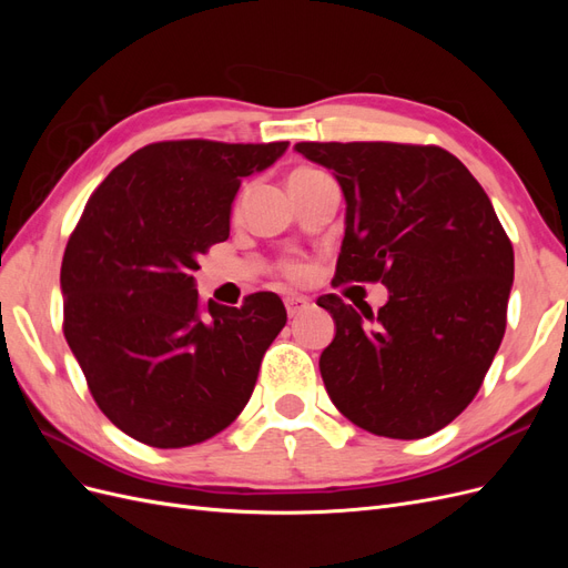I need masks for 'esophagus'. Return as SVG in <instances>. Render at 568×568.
Instances as JSON below:
<instances>
[{
  "label": "esophagus",
  "mask_w": 568,
  "mask_h": 568,
  "mask_svg": "<svg viewBox=\"0 0 568 568\" xmlns=\"http://www.w3.org/2000/svg\"><path fill=\"white\" fill-rule=\"evenodd\" d=\"M284 305H286V315L288 317H298L301 313L307 311V307H311V301L303 298V296H286Z\"/></svg>",
  "instance_id": "1"
}]
</instances>
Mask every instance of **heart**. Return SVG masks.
Segmentation results:
<instances>
[{"mask_svg":"<svg viewBox=\"0 0 568 568\" xmlns=\"http://www.w3.org/2000/svg\"><path fill=\"white\" fill-rule=\"evenodd\" d=\"M313 173H317V170H298V173H294V175H313ZM305 265L303 263H298V261H288V263H284L282 265V274L286 280H303L305 277Z\"/></svg>","mask_w":568,"mask_h":568,"instance_id":"b5f03b06","label":"heart"}]
</instances>
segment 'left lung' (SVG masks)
I'll use <instances>...</instances> for the list:
<instances>
[{
	"label": "left lung",
	"mask_w": 568,
	"mask_h": 568,
	"mask_svg": "<svg viewBox=\"0 0 568 568\" xmlns=\"http://www.w3.org/2000/svg\"><path fill=\"white\" fill-rule=\"evenodd\" d=\"M294 149L329 168L346 196L334 282L388 288L376 317L336 294L320 296L317 305L336 322L320 357L326 393L369 434L432 436L474 400L503 343L514 280L509 236L484 186L440 146Z\"/></svg>",
	"instance_id": "8db88e82"
}]
</instances>
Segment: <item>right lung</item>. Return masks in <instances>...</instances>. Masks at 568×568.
Listing matches in <instances>:
<instances>
[{"label": "right lung", "mask_w": 568, "mask_h": 568, "mask_svg": "<svg viewBox=\"0 0 568 568\" xmlns=\"http://www.w3.org/2000/svg\"><path fill=\"white\" fill-rule=\"evenodd\" d=\"M288 142H156L113 168L84 205L61 263L63 334L99 409L151 448L227 428L286 324L277 294L242 307L199 301L196 257L230 236L244 178Z\"/></svg>", "instance_id": "add662e5"}]
</instances>
